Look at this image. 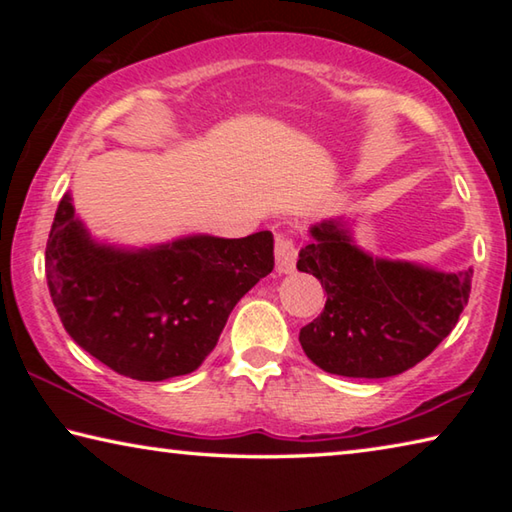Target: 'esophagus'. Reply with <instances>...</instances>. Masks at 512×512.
<instances>
[{
	"mask_svg": "<svg viewBox=\"0 0 512 512\" xmlns=\"http://www.w3.org/2000/svg\"><path fill=\"white\" fill-rule=\"evenodd\" d=\"M296 244L293 239L277 232L275 235V268L277 273H291L296 266Z\"/></svg>",
	"mask_w": 512,
	"mask_h": 512,
	"instance_id": "obj_1",
	"label": "esophagus"
}]
</instances>
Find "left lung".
I'll return each mask as SVG.
<instances>
[{
  "label": "left lung",
  "instance_id": "8db88e82",
  "mask_svg": "<svg viewBox=\"0 0 512 512\" xmlns=\"http://www.w3.org/2000/svg\"><path fill=\"white\" fill-rule=\"evenodd\" d=\"M311 237L298 271L318 277L327 300L300 329V345L329 375H400L438 348L470 300L472 268L438 273L372 259L352 246L341 221L314 225Z\"/></svg>",
  "mask_w": 512,
  "mask_h": 512
}]
</instances>
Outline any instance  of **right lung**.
Masks as SVG:
<instances>
[{"label": "right lung", "mask_w": 512, "mask_h": 512, "mask_svg": "<svg viewBox=\"0 0 512 512\" xmlns=\"http://www.w3.org/2000/svg\"><path fill=\"white\" fill-rule=\"evenodd\" d=\"M273 271V235L185 237L149 250L90 239L69 194L51 225L45 273L67 334L103 366L137 381L194 372L230 311Z\"/></svg>", "instance_id": "right-lung-1"}]
</instances>
